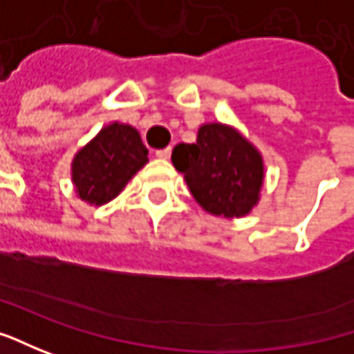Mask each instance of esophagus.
<instances>
[{
  "mask_svg": "<svg viewBox=\"0 0 354 354\" xmlns=\"http://www.w3.org/2000/svg\"><path fill=\"white\" fill-rule=\"evenodd\" d=\"M170 154H172L170 147H168V149H162V151H156V156H158V158H162V160H168V158H170Z\"/></svg>",
  "mask_w": 354,
  "mask_h": 354,
  "instance_id": "1",
  "label": "esophagus"
}]
</instances>
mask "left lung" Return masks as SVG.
I'll return each mask as SVG.
<instances>
[{"label":"left lung","mask_w":354,"mask_h":354,"mask_svg":"<svg viewBox=\"0 0 354 354\" xmlns=\"http://www.w3.org/2000/svg\"><path fill=\"white\" fill-rule=\"evenodd\" d=\"M172 165L184 174L194 200L207 214L245 217L261 200L262 154L229 125H201L194 145L174 147Z\"/></svg>","instance_id":"1"}]
</instances>
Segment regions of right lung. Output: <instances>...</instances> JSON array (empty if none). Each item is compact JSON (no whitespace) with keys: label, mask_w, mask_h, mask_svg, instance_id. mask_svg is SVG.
<instances>
[{"label":"right lung","mask_w":354,"mask_h":354,"mask_svg":"<svg viewBox=\"0 0 354 354\" xmlns=\"http://www.w3.org/2000/svg\"><path fill=\"white\" fill-rule=\"evenodd\" d=\"M147 154L135 127L117 121L104 127L72 160V182L78 198L90 205L111 201L149 162Z\"/></svg>","instance_id":"1"}]
</instances>
